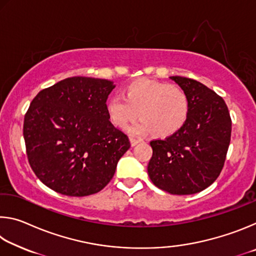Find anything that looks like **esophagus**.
<instances>
[{
	"instance_id": "obj_1",
	"label": "esophagus",
	"mask_w": 256,
	"mask_h": 256,
	"mask_svg": "<svg viewBox=\"0 0 256 256\" xmlns=\"http://www.w3.org/2000/svg\"><path fill=\"white\" fill-rule=\"evenodd\" d=\"M142 140L141 138H130V142H131V146H136L138 144H140Z\"/></svg>"
}]
</instances>
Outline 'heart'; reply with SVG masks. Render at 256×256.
I'll return each instance as SVG.
<instances>
[{
    "mask_svg": "<svg viewBox=\"0 0 256 256\" xmlns=\"http://www.w3.org/2000/svg\"><path fill=\"white\" fill-rule=\"evenodd\" d=\"M122 96L108 98L106 112L120 128L140 116L138 122L128 128L131 136H144L152 130L156 136H170L188 120L190 100L178 86L141 79L125 86Z\"/></svg>",
    "mask_w": 256,
    "mask_h": 256,
    "instance_id": "heart-1",
    "label": "heart"
}]
</instances>
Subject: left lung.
Masks as SVG:
<instances>
[{"label":"left lung","mask_w":256,"mask_h":256,"mask_svg":"<svg viewBox=\"0 0 256 256\" xmlns=\"http://www.w3.org/2000/svg\"><path fill=\"white\" fill-rule=\"evenodd\" d=\"M170 79L188 94L190 114L172 136L150 142L148 174L158 188L188 196L218 178L230 144L232 120L226 102L214 90L188 78Z\"/></svg>","instance_id":"1"}]
</instances>
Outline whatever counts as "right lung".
<instances>
[{
	"label": "right lung",
	"instance_id": "add662e5",
	"mask_svg": "<svg viewBox=\"0 0 256 256\" xmlns=\"http://www.w3.org/2000/svg\"><path fill=\"white\" fill-rule=\"evenodd\" d=\"M112 81L68 78L38 92L24 116L30 166L47 188L68 196L102 190L130 149L106 112Z\"/></svg>",
	"mask_w": 256,
	"mask_h": 256
}]
</instances>
